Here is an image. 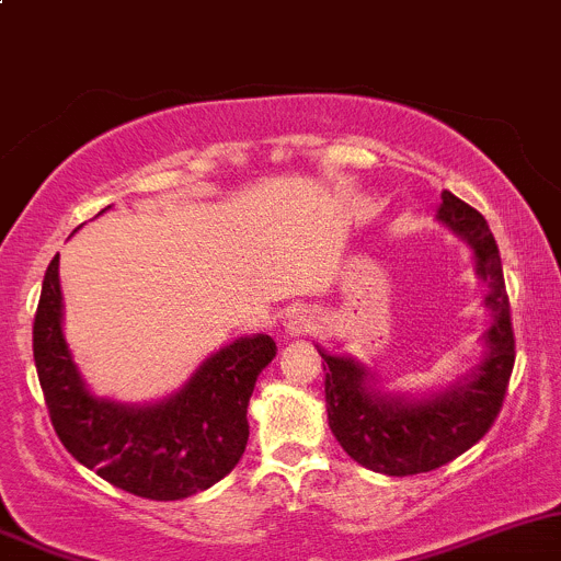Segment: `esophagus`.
Instances as JSON below:
<instances>
[{
	"mask_svg": "<svg viewBox=\"0 0 561 561\" xmlns=\"http://www.w3.org/2000/svg\"><path fill=\"white\" fill-rule=\"evenodd\" d=\"M313 324H317V313H313L308 306H300L286 317V333L302 335L308 333V330H313Z\"/></svg>",
	"mask_w": 561,
	"mask_h": 561,
	"instance_id": "obj_1",
	"label": "esophagus"
}]
</instances>
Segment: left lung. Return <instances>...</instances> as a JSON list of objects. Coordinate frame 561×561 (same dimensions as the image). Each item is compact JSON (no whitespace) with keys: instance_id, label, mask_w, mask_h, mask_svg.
Returning <instances> with one entry per match:
<instances>
[{"instance_id":"left-lung-1","label":"left lung","mask_w":561,"mask_h":561,"mask_svg":"<svg viewBox=\"0 0 561 561\" xmlns=\"http://www.w3.org/2000/svg\"><path fill=\"white\" fill-rule=\"evenodd\" d=\"M435 217L468 244L473 275L488 289L482 308L490 313V328L479 339L477 364L446 386L397 391L357 357L317 344L324 360L330 432L357 466L386 477L435 471L482 440L499 415L515 364L504 270L488 220L451 192H444Z\"/></svg>"}]
</instances>
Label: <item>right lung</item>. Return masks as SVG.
<instances>
[{
	"label": "right lung",
	"instance_id": "1",
	"mask_svg": "<svg viewBox=\"0 0 561 561\" xmlns=\"http://www.w3.org/2000/svg\"><path fill=\"white\" fill-rule=\"evenodd\" d=\"M32 355L51 424L73 460L126 493L179 501L209 490L244 455L248 402L275 357V341L266 333L228 341L175 391L153 402L99 397L62 333L60 255H55L32 324Z\"/></svg>",
	"mask_w": 561,
	"mask_h": 561
}]
</instances>
